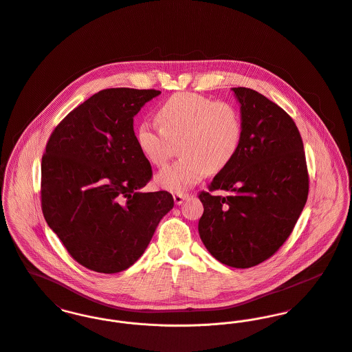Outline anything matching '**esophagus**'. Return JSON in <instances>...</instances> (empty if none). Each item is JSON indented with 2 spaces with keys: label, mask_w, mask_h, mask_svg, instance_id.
I'll use <instances>...</instances> for the list:
<instances>
[{
  "label": "esophagus",
  "mask_w": 352,
  "mask_h": 352,
  "mask_svg": "<svg viewBox=\"0 0 352 352\" xmlns=\"http://www.w3.org/2000/svg\"><path fill=\"white\" fill-rule=\"evenodd\" d=\"M188 197H189L188 194H182V192L174 194V202H175V205H182L184 201L188 199Z\"/></svg>",
  "instance_id": "34e87169"
}]
</instances>
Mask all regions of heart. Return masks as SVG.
<instances>
[{"label":"heart","instance_id":"heart-1","mask_svg":"<svg viewBox=\"0 0 352 352\" xmlns=\"http://www.w3.org/2000/svg\"><path fill=\"white\" fill-rule=\"evenodd\" d=\"M161 127L142 122L136 143L153 166L162 167L181 142L182 158L157 175V184L171 192H184L208 174L223 170L237 155L243 142V118L228 102H216L195 92H179L157 109Z\"/></svg>","mask_w":352,"mask_h":352}]
</instances>
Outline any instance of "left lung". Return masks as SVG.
Returning <instances> with one entry per match:
<instances>
[{"instance_id": "1", "label": "left lung", "mask_w": 352, "mask_h": 352, "mask_svg": "<svg viewBox=\"0 0 352 352\" xmlns=\"http://www.w3.org/2000/svg\"><path fill=\"white\" fill-rule=\"evenodd\" d=\"M241 109L243 142L234 160L201 191L198 232L213 257L250 268L268 260L292 233L309 181L302 140L292 118L250 88H232Z\"/></svg>"}]
</instances>
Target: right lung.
Wrapping results in <instances>:
<instances>
[{
  "instance_id": "obj_1",
  "label": "right lung",
  "mask_w": 352,
  "mask_h": 352,
  "mask_svg": "<svg viewBox=\"0 0 352 352\" xmlns=\"http://www.w3.org/2000/svg\"><path fill=\"white\" fill-rule=\"evenodd\" d=\"M157 89L109 88L71 111L41 161V209L80 265L99 273L130 268L174 206L168 191L143 192L153 177L134 116Z\"/></svg>"
}]
</instances>
